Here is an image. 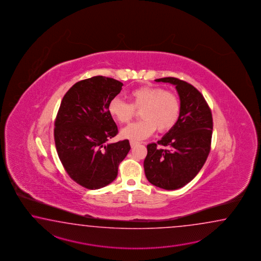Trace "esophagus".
<instances>
[{
  "mask_svg": "<svg viewBox=\"0 0 261 261\" xmlns=\"http://www.w3.org/2000/svg\"><path fill=\"white\" fill-rule=\"evenodd\" d=\"M129 144H130V146H132V147H134V146H136V145L140 144V143L136 142V141H133V140H132V141L129 142Z\"/></svg>",
  "mask_w": 261,
  "mask_h": 261,
  "instance_id": "obj_1",
  "label": "esophagus"
}]
</instances>
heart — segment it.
Here are the masks:
<instances>
[{"label": "heart", "instance_id": "heart-1", "mask_svg": "<svg viewBox=\"0 0 261 261\" xmlns=\"http://www.w3.org/2000/svg\"><path fill=\"white\" fill-rule=\"evenodd\" d=\"M128 98L129 103L119 98H114L108 103L109 115L121 124L129 122L135 110H141L142 120L122 128L120 135L123 138L143 140L149 137L155 128L160 133H165L176 125L180 117L179 97L161 87L144 86L133 89Z\"/></svg>", "mask_w": 261, "mask_h": 261}]
</instances>
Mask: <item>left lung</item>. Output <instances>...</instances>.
<instances>
[{
  "instance_id": "1",
  "label": "left lung",
  "mask_w": 261,
  "mask_h": 261,
  "mask_svg": "<svg viewBox=\"0 0 261 261\" xmlns=\"http://www.w3.org/2000/svg\"><path fill=\"white\" fill-rule=\"evenodd\" d=\"M155 81L175 86L181 113L169 133L156 144H147L144 172L152 185L174 190L189 184L204 165L211 150L213 117L204 97L191 84L175 77ZM159 145L167 148L160 149Z\"/></svg>"
}]
</instances>
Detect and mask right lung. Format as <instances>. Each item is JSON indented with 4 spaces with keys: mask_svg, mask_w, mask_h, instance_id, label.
Instances as JSON below:
<instances>
[{
    "mask_svg": "<svg viewBox=\"0 0 261 261\" xmlns=\"http://www.w3.org/2000/svg\"><path fill=\"white\" fill-rule=\"evenodd\" d=\"M122 86L114 78L93 76L74 84L61 100L54 128L56 149L68 175L86 189L112 183L130 149L128 140L107 144L118 133L108 103Z\"/></svg>",
    "mask_w": 261,
    "mask_h": 261,
    "instance_id": "1",
    "label": "right lung"
}]
</instances>
